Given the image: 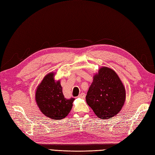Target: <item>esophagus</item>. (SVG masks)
<instances>
[{
    "label": "esophagus",
    "mask_w": 155,
    "mask_h": 155,
    "mask_svg": "<svg viewBox=\"0 0 155 155\" xmlns=\"http://www.w3.org/2000/svg\"><path fill=\"white\" fill-rule=\"evenodd\" d=\"M78 97H80V98H85V94L83 93V92H81V93L79 94Z\"/></svg>",
    "instance_id": "34e87169"
}]
</instances>
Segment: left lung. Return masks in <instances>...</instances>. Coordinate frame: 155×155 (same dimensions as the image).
Here are the masks:
<instances>
[{
  "mask_svg": "<svg viewBox=\"0 0 155 155\" xmlns=\"http://www.w3.org/2000/svg\"><path fill=\"white\" fill-rule=\"evenodd\" d=\"M86 100L97 117L109 119L116 116L125 100V89L113 70L102 67L94 77Z\"/></svg>",
  "mask_w": 155,
  "mask_h": 155,
  "instance_id": "left-lung-1",
  "label": "left lung"
}]
</instances>
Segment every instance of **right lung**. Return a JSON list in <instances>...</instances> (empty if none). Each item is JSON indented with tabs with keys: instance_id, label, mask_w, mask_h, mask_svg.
<instances>
[{
	"instance_id": "1",
	"label": "right lung",
	"mask_w": 155,
	"mask_h": 155,
	"mask_svg": "<svg viewBox=\"0 0 155 155\" xmlns=\"http://www.w3.org/2000/svg\"><path fill=\"white\" fill-rule=\"evenodd\" d=\"M54 73L44 78L36 91L35 99L41 111L53 120L66 117L71 110L74 98H64L60 81L55 82Z\"/></svg>"
}]
</instances>
